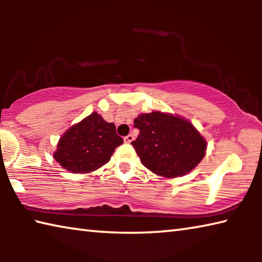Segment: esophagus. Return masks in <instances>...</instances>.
I'll return each mask as SVG.
<instances>
[{"instance_id":"esophagus-1","label":"esophagus","mask_w":262,"mask_h":262,"mask_svg":"<svg viewBox=\"0 0 262 262\" xmlns=\"http://www.w3.org/2000/svg\"><path fill=\"white\" fill-rule=\"evenodd\" d=\"M123 140H125V142H126V143H130V142H133V141H134V135H132V134H129V135H127L126 137H125V139H123Z\"/></svg>"}]
</instances>
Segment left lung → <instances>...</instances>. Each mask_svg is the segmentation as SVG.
Masks as SVG:
<instances>
[{"label": "left lung", "mask_w": 262, "mask_h": 262, "mask_svg": "<svg viewBox=\"0 0 262 262\" xmlns=\"http://www.w3.org/2000/svg\"><path fill=\"white\" fill-rule=\"evenodd\" d=\"M140 134L132 142L140 161L152 173L177 178L202 161L207 141L193 123L180 115L154 111L134 119Z\"/></svg>", "instance_id": "obj_1"}]
</instances>
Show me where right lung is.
Wrapping results in <instances>:
<instances>
[{"mask_svg":"<svg viewBox=\"0 0 262 262\" xmlns=\"http://www.w3.org/2000/svg\"><path fill=\"white\" fill-rule=\"evenodd\" d=\"M122 143L114 123L94 112L61 135L53 157L72 173H91L108 163Z\"/></svg>","mask_w":262,"mask_h":262,"instance_id":"add662e5","label":"right lung"}]
</instances>
